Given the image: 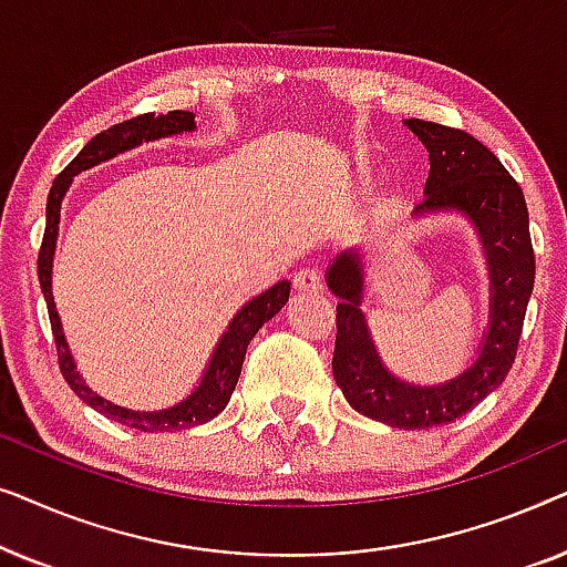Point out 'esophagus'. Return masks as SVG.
<instances>
[{
  "label": "esophagus",
  "instance_id": "esophagus-1",
  "mask_svg": "<svg viewBox=\"0 0 567 567\" xmlns=\"http://www.w3.org/2000/svg\"><path fill=\"white\" fill-rule=\"evenodd\" d=\"M293 289L297 291H322V276L315 268H301L293 276Z\"/></svg>",
  "mask_w": 567,
  "mask_h": 567
}]
</instances>
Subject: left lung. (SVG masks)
<instances>
[{"label": "left lung", "mask_w": 567, "mask_h": 567, "mask_svg": "<svg viewBox=\"0 0 567 567\" xmlns=\"http://www.w3.org/2000/svg\"><path fill=\"white\" fill-rule=\"evenodd\" d=\"M429 150L425 198L413 216L460 212L477 229L491 278V315L477 359L449 382L421 386L398 379L379 359L363 315V255L343 250L324 270L338 301L332 377L348 405L394 429H433L470 413L514 367L526 305L534 289L529 212L518 183L501 159L467 131L408 118Z\"/></svg>", "instance_id": "obj_1"}]
</instances>
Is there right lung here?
Returning <instances> with one entry per match:
<instances>
[{"instance_id":"right-lung-1","label":"right lung","mask_w":567,"mask_h":567,"mask_svg":"<svg viewBox=\"0 0 567 567\" xmlns=\"http://www.w3.org/2000/svg\"><path fill=\"white\" fill-rule=\"evenodd\" d=\"M183 131H196V115L188 111H169L165 115H154V113L136 115V118L115 123V126H111L107 131H100L97 136H92L90 142L84 144V150L76 154L64 169H61L59 177L51 185L49 204H45V231H43L41 252H38V281H41L45 307H49V320H51L53 340H56V353H59V369L61 374H64L66 384L72 386L76 398L87 402L90 408H95L97 413H103L115 423L128 425V429L144 431V433L193 429V425H200L219 415L221 410L227 408L231 392H235L237 386L247 343H250L255 332H258L270 317L281 312V307L289 301V291H291L289 281H278L276 286H270L268 291H262L255 299L247 301V305L231 317L229 328L224 330L219 343H216L212 361H208V367L204 371V377H200V382L196 384V390L173 408L128 410V408L113 405L111 400L100 398L97 392H92L90 386L84 384L80 371H76L72 351H69L64 330H61V317L56 312V301H53V291H51V270H53V252H56L61 200H64L74 177L84 173V169L95 167L105 159H113L115 154L134 150V146L144 142H157V138L183 134Z\"/></svg>"}]
</instances>
